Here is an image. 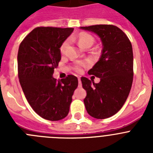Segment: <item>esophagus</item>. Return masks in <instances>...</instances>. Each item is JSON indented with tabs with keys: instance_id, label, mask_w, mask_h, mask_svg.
Segmentation results:
<instances>
[{
	"instance_id": "esophagus-1",
	"label": "esophagus",
	"mask_w": 153,
	"mask_h": 153,
	"mask_svg": "<svg viewBox=\"0 0 153 153\" xmlns=\"http://www.w3.org/2000/svg\"><path fill=\"white\" fill-rule=\"evenodd\" d=\"M78 82H79V87H81L82 86V83H81L80 77H78Z\"/></svg>"
}]
</instances>
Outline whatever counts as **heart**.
I'll return each mask as SVG.
<instances>
[{
	"mask_svg": "<svg viewBox=\"0 0 153 153\" xmlns=\"http://www.w3.org/2000/svg\"><path fill=\"white\" fill-rule=\"evenodd\" d=\"M77 41L79 45L83 48H86V47H90L94 43V37L92 36L91 34L88 33H85V32H82L79 33L77 36ZM69 45V40H67L63 42V44L60 46V52L61 53H64L66 50H67V47ZM86 63L84 62H77L75 64V69L76 71L77 72H81L82 71V67H84Z\"/></svg>",
	"mask_w": 153,
	"mask_h": 153,
	"instance_id": "1",
	"label": "heart"
}]
</instances>
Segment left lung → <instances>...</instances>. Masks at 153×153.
I'll return each instance as SVG.
<instances>
[{
	"instance_id": "1",
	"label": "left lung",
	"mask_w": 153,
	"mask_h": 153,
	"mask_svg": "<svg viewBox=\"0 0 153 153\" xmlns=\"http://www.w3.org/2000/svg\"><path fill=\"white\" fill-rule=\"evenodd\" d=\"M80 28L95 33L102 43L100 58L88 72L100 78V83L81 77L83 88L86 91L83 102L92 117L109 118L123 107L132 87V44L123 31L114 25L99 24Z\"/></svg>"
}]
</instances>
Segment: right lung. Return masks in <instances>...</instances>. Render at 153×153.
Here are the masks:
<instances>
[{"label": "right lung", "mask_w": 153, "mask_h": 153, "mask_svg": "<svg viewBox=\"0 0 153 153\" xmlns=\"http://www.w3.org/2000/svg\"><path fill=\"white\" fill-rule=\"evenodd\" d=\"M73 31L74 28L38 27L19 47V81L32 109L45 120L58 121L67 117L78 86V79L74 75L61 80L53 77L61 60L60 46Z\"/></svg>", "instance_id": "1"}]
</instances>
